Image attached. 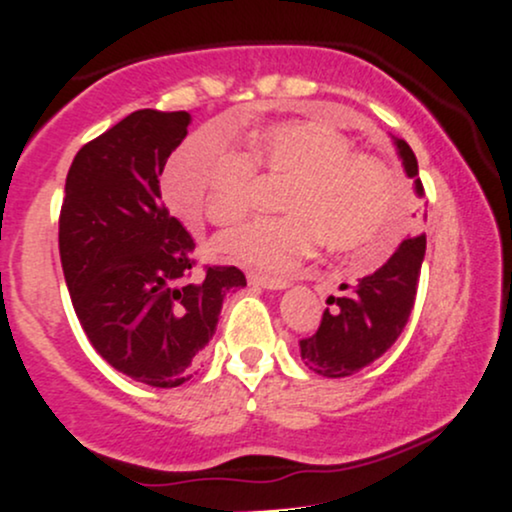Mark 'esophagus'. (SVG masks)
<instances>
[{
  "instance_id": "34e87169",
  "label": "esophagus",
  "mask_w": 512,
  "mask_h": 512,
  "mask_svg": "<svg viewBox=\"0 0 512 512\" xmlns=\"http://www.w3.org/2000/svg\"><path fill=\"white\" fill-rule=\"evenodd\" d=\"M249 285L263 287V290H285L287 280L268 278V275H258V273H249Z\"/></svg>"
}]
</instances>
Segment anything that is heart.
I'll use <instances>...</instances> for the list:
<instances>
[{"label":"heart","mask_w":512,"mask_h":512,"mask_svg":"<svg viewBox=\"0 0 512 512\" xmlns=\"http://www.w3.org/2000/svg\"><path fill=\"white\" fill-rule=\"evenodd\" d=\"M258 184H282L278 218L225 232L215 249L227 261L282 275L316 251L364 254L393 220L395 184L383 162L352 153L338 131L287 122L256 131L239 153L208 131L189 136L167 162L162 191L186 222L234 225L254 208Z\"/></svg>","instance_id":"b5f03b06"}]
</instances>
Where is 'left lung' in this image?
Returning <instances> with one entry per match:
<instances>
[{"label":"left lung","mask_w":512,"mask_h":512,"mask_svg":"<svg viewBox=\"0 0 512 512\" xmlns=\"http://www.w3.org/2000/svg\"><path fill=\"white\" fill-rule=\"evenodd\" d=\"M395 146L407 177L414 179V189L424 196L412 148L402 138H395ZM424 218L422 213V222ZM424 251V232L412 234L376 273L366 275L354 287L342 285V290H347L342 297H328L333 309L323 311L321 326L314 335L299 340L304 364L314 374L352 376L393 347L412 314Z\"/></svg>","instance_id":"left-lung-1"}]
</instances>
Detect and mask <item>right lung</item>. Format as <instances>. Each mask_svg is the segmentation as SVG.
Wrapping results in <instances>:
<instances>
[{
  "mask_svg": "<svg viewBox=\"0 0 512 512\" xmlns=\"http://www.w3.org/2000/svg\"><path fill=\"white\" fill-rule=\"evenodd\" d=\"M189 112L136 110L76 153L59 213V258L90 345L138 383L177 388L213 338L234 266L194 275V239L165 208L160 174Z\"/></svg>",
  "mask_w": 512,
  "mask_h": 512,
  "instance_id": "1",
  "label": "right lung"
}]
</instances>
